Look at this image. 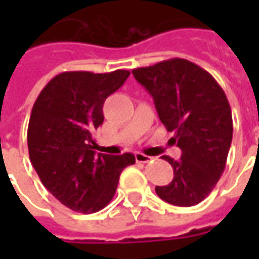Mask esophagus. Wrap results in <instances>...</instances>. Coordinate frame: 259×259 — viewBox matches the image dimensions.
I'll return each instance as SVG.
<instances>
[{
    "mask_svg": "<svg viewBox=\"0 0 259 259\" xmlns=\"http://www.w3.org/2000/svg\"><path fill=\"white\" fill-rule=\"evenodd\" d=\"M135 157H136V161L140 163H147L150 159H151V157H148V155L143 154V152H136Z\"/></svg>",
    "mask_w": 259,
    "mask_h": 259,
    "instance_id": "34e87169",
    "label": "esophagus"
}]
</instances>
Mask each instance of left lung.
Instances as JSON below:
<instances>
[{
  "label": "left lung",
  "mask_w": 259,
  "mask_h": 259,
  "mask_svg": "<svg viewBox=\"0 0 259 259\" xmlns=\"http://www.w3.org/2000/svg\"><path fill=\"white\" fill-rule=\"evenodd\" d=\"M132 72L152 96L158 116L182 150L179 161L162 157L175 176L155 191L172 205H195L213 190L226 166L233 136L226 94L211 73L187 59L172 58Z\"/></svg>",
  "instance_id": "1"
}]
</instances>
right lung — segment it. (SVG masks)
<instances>
[{"mask_svg": "<svg viewBox=\"0 0 259 259\" xmlns=\"http://www.w3.org/2000/svg\"><path fill=\"white\" fill-rule=\"evenodd\" d=\"M130 72H62L37 97L27 127L29 157L41 183L72 211L93 213L115 195L120 172L133 154L94 151L93 133L104 122L102 105Z\"/></svg>", "mask_w": 259, "mask_h": 259, "instance_id": "obj_1", "label": "right lung"}]
</instances>
